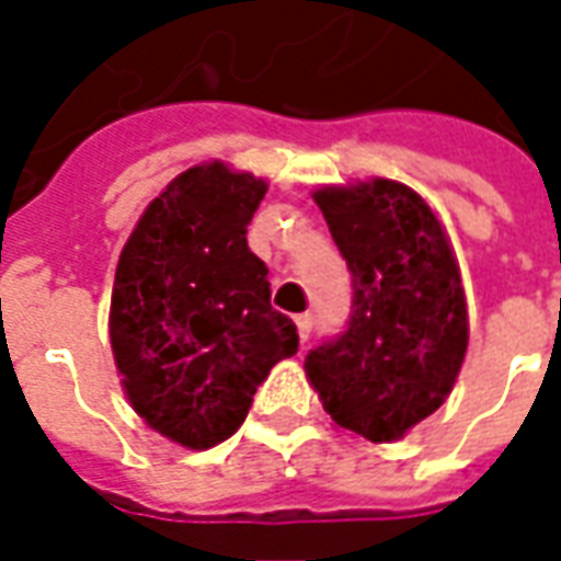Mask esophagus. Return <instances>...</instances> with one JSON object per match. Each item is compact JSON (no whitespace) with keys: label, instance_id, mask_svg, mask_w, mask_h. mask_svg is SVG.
Instances as JSON below:
<instances>
[{"label":"esophagus","instance_id":"34e87169","mask_svg":"<svg viewBox=\"0 0 561 561\" xmlns=\"http://www.w3.org/2000/svg\"><path fill=\"white\" fill-rule=\"evenodd\" d=\"M297 321V333H300V340H309V333H312V316L306 312V316H297L294 318Z\"/></svg>","mask_w":561,"mask_h":561}]
</instances>
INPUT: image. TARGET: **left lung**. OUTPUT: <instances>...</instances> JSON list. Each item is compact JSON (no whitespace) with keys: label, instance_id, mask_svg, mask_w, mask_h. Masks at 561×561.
Here are the masks:
<instances>
[{"label":"left lung","instance_id":"obj_1","mask_svg":"<svg viewBox=\"0 0 561 561\" xmlns=\"http://www.w3.org/2000/svg\"><path fill=\"white\" fill-rule=\"evenodd\" d=\"M312 197L354 294L348 328L306 354V376L336 426L397 442L447 400L469 348L457 257L409 185H324Z\"/></svg>","mask_w":561,"mask_h":561}]
</instances>
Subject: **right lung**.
I'll return each mask as SVG.
<instances>
[{
  "mask_svg": "<svg viewBox=\"0 0 561 561\" xmlns=\"http://www.w3.org/2000/svg\"><path fill=\"white\" fill-rule=\"evenodd\" d=\"M267 183L195 164L135 225L116 264L111 348L131 409L156 433L207 450L240 430L257 385L297 354L270 306L267 264L245 228Z\"/></svg>",
  "mask_w": 561,
  "mask_h": 561,
  "instance_id": "1",
  "label": "right lung"
}]
</instances>
